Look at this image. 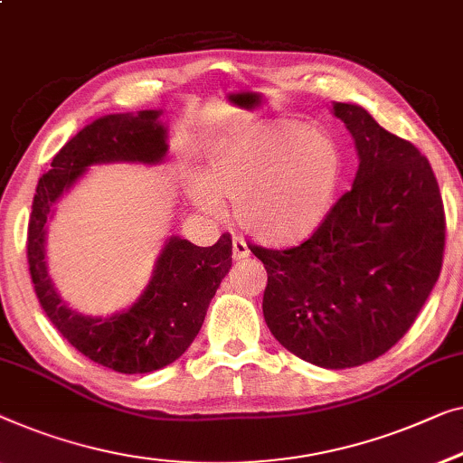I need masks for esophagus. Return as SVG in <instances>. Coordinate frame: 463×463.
Here are the masks:
<instances>
[{
  "label": "esophagus",
  "mask_w": 463,
  "mask_h": 463,
  "mask_svg": "<svg viewBox=\"0 0 463 463\" xmlns=\"http://www.w3.org/2000/svg\"><path fill=\"white\" fill-rule=\"evenodd\" d=\"M248 254H250V250H248L246 242L240 236H236L232 240V259L233 260H240V259H246Z\"/></svg>",
  "instance_id": "esophagus-1"
}]
</instances>
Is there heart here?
Instances as JSON below:
<instances>
[{
  "label": "heart",
  "instance_id": "b5f03b06",
  "mask_svg": "<svg viewBox=\"0 0 463 463\" xmlns=\"http://www.w3.org/2000/svg\"><path fill=\"white\" fill-rule=\"evenodd\" d=\"M345 173V150L332 133L267 120L213 144L190 196L206 213L232 200L238 223L259 242L292 246L326 223Z\"/></svg>",
  "mask_w": 463,
  "mask_h": 463
}]
</instances>
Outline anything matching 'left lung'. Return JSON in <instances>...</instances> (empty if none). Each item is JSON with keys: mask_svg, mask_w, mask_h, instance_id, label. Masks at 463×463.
<instances>
[{"mask_svg": "<svg viewBox=\"0 0 463 463\" xmlns=\"http://www.w3.org/2000/svg\"><path fill=\"white\" fill-rule=\"evenodd\" d=\"M359 154L353 187L298 246L263 260V315L281 346L327 370L378 359L413 326L440 276L445 209L428 158L354 104H334Z\"/></svg>", "mask_w": 463, "mask_h": 463, "instance_id": "8db88e82", "label": "left lung"}]
</instances>
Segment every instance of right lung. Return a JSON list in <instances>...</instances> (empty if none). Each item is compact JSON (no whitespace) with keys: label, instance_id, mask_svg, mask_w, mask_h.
Returning a JSON list of instances; mask_svg holds the SVG:
<instances>
[{"label":"right lung","instance_id":"1","mask_svg":"<svg viewBox=\"0 0 463 463\" xmlns=\"http://www.w3.org/2000/svg\"><path fill=\"white\" fill-rule=\"evenodd\" d=\"M160 110L109 115L77 133L52 160L33 198L26 233V259L39 305L53 327L96 364L120 373H148L182 357L203 327L206 309L232 267V236L196 246L171 238L158 257L154 278L137 303L112 317H85L66 307L45 267V221L69 187L98 163H158L166 152Z\"/></svg>","mask_w":463,"mask_h":463}]
</instances>
